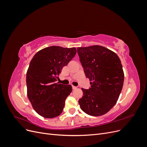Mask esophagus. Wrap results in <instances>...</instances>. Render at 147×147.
Returning a JSON list of instances; mask_svg holds the SVG:
<instances>
[{"instance_id":"esophagus-1","label":"esophagus","mask_w":147,"mask_h":147,"mask_svg":"<svg viewBox=\"0 0 147 147\" xmlns=\"http://www.w3.org/2000/svg\"><path fill=\"white\" fill-rule=\"evenodd\" d=\"M72 88H73V90H75V89L77 88V87L75 86H72Z\"/></svg>"}]
</instances>
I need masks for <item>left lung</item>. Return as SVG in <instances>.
Segmentation results:
<instances>
[{
	"instance_id": "obj_1",
	"label": "left lung",
	"mask_w": 147,
	"mask_h": 147,
	"mask_svg": "<svg viewBox=\"0 0 147 147\" xmlns=\"http://www.w3.org/2000/svg\"><path fill=\"white\" fill-rule=\"evenodd\" d=\"M77 53L86 78L89 90L82 88L78 100L84 113L98 117L107 113L116 104L124 82V72L119 57L109 49L99 45L78 47Z\"/></svg>"
}]
</instances>
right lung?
Segmentation results:
<instances>
[{"label": "right lung", "mask_w": 147, "mask_h": 147, "mask_svg": "<svg viewBox=\"0 0 147 147\" xmlns=\"http://www.w3.org/2000/svg\"><path fill=\"white\" fill-rule=\"evenodd\" d=\"M76 53L74 47L52 46L38 51L31 60L26 74L27 94L33 109L40 116L53 118L63 112L72 88L70 84L55 82L63 67Z\"/></svg>", "instance_id": "add662e5"}]
</instances>
